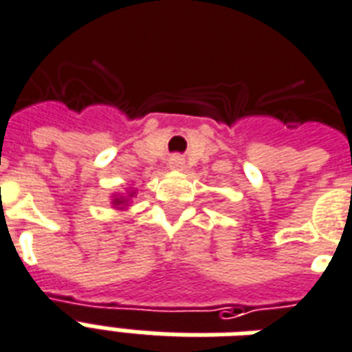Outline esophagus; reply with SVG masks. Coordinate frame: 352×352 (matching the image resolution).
Masks as SVG:
<instances>
[{
	"mask_svg": "<svg viewBox=\"0 0 352 352\" xmlns=\"http://www.w3.org/2000/svg\"><path fill=\"white\" fill-rule=\"evenodd\" d=\"M168 168H170V170H173V171L184 170V158L179 157V155L171 157L170 160H168Z\"/></svg>",
	"mask_w": 352,
	"mask_h": 352,
	"instance_id": "34e87169",
	"label": "esophagus"
}]
</instances>
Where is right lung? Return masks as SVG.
<instances>
[{
	"instance_id": "1",
	"label": "right lung",
	"mask_w": 352,
	"mask_h": 352,
	"mask_svg": "<svg viewBox=\"0 0 352 352\" xmlns=\"http://www.w3.org/2000/svg\"><path fill=\"white\" fill-rule=\"evenodd\" d=\"M136 197V190L129 188L125 192H116L111 195V206L118 212H127L129 206L133 205V199Z\"/></svg>"
}]
</instances>
